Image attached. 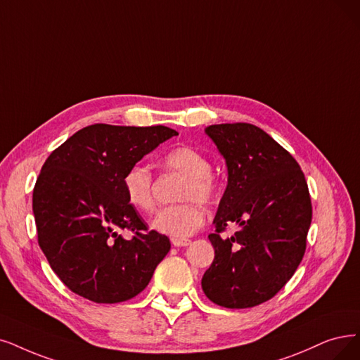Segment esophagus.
<instances>
[{
  "instance_id": "obj_1",
  "label": "esophagus",
  "mask_w": 360,
  "mask_h": 360,
  "mask_svg": "<svg viewBox=\"0 0 360 360\" xmlns=\"http://www.w3.org/2000/svg\"><path fill=\"white\" fill-rule=\"evenodd\" d=\"M171 243L174 247H188L191 245V239H179V238H172Z\"/></svg>"
}]
</instances>
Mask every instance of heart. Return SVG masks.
Listing matches in <instances>:
<instances>
[{
	"mask_svg": "<svg viewBox=\"0 0 360 360\" xmlns=\"http://www.w3.org/2000/svg\"><path fill=\"white\" fill-rule=\"evenodd\" d=\"M161 164L165 169L179 172L186 177L179 195L186 202L158 211L152 226L160 233L184 239L198 232L205 221V211L195 200L211 205L217 199L219 188L211 176L212 165L202 152L191 146L171 149L162 156ZM122 184L125 198L133 208L141 212H150L153 210V177L148 167L136 164L128 168Z\"/></svg>",
	"mask_w": 360,
	"mask_h": 360,
	"instance_id": "obj_1",
	"label": "heart"
}]
</instances>
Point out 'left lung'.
Returning <instances> with one entry per match:
<instances>
[{
    "mask_svg": "<svg viewBox=\"0 0 360 360\" xmlns=\"http://www.w3.org/2000/svg\"><path fill=\"white\" fill-rule=\"evenodd\" d=\"M223 155L227 186L208 235L215 255L202 290L227 309H247L275 297L295 273L311 223L309 188L298 162L262 128L247 122L205 128ZM229 222L233 237L219 233Z\"/></svg>",
    "mask_w": 360,
    "mask_h": 360,
    "instance_id": "8db88e82",
    "label": "left lung"
}]
</instances>
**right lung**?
I'll return each mask as SVG.
<instances>
[{
    "instance_id": "add662e5",
    "label": "right lung",
    "mask_w": 360,
    "mask_h": 360,
    "mask_svg": "<svg viewBox=\"0 0 360 360\" xmlns=\"http://www.w3.org/2000/svg\"><path fill=\"white\" fill-rule=\"evenodd\" d=\"M177 134L164 125L94 124L47 158L32 195L38 243L72 292L113 304L146 288L171 243L165 235L148 232L128 204L122 179L143 156ZM121 229L134 238L125 240Z\"/></svg>"
}]
</instances>
